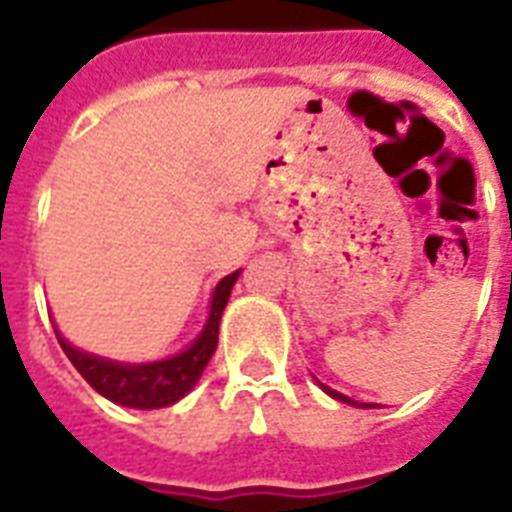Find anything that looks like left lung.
Instances as JSON below:
<instances>
[{"instance_id":"left-lung-1","label":"left lung","mask_w":512,"mask_h":512,"mask_svg":"<svg viewBox=\"0 0 512 512\" xmlns=\"http://www.w3.org/2000/svg\"><path fill=\"white\" fill-rule=\"evenodd\" d=\"M319 385H321V390H324V393H329V396L337 398V401H342V404L356 406V409H374V404H361V401H353V398L342 396V393H337V390H332V388H329V385H324V382H319Z\"/></svg>"}]
</instances>
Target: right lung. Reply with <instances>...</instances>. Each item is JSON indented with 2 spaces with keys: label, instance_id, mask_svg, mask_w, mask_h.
<instances>
[{
  "label": "right lung",
  "instance_id": "obj_1",
  "mask_svg": "<svg viewBox=\"0 0 512 512\" xmlns=\"http://www.w3.org/2000/svg\"><path fill=\"white\" fill-rule=\"evenodd\" d=\"M239 273L241 271H233L225 279L217 281L212 300H209V316L201 332L188 348L170 358L146 361V364L111 361V358L74 348L66 337L60 335L55 324L52 327H55V335H58L60 348L68 356V361L76 366V372L82 374L92 388L98 390L100 396L119 406H130V409H162V406H172L183 396H188L193 385L199 382L201 372L207 369L209 358L217 348L220 319H223L225 305H228V297H231V289L239 279Z\"/></svg>",
  "mask_w": 512,
  "mask_h": 512
}]
</instances>
